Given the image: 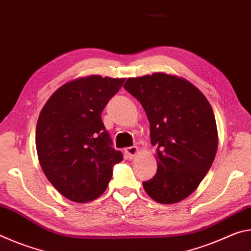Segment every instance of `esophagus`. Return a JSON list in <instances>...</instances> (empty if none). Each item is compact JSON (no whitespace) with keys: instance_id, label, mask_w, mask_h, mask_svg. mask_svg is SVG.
<instances>
[{"instance_id":"34e87169","label":"esophagus","mask_w":251,"mask_h":251,"mask_svg":"<svg viewBox=\"0 0 251 251\" xmlns=\"http://www.w3.org/2000/svg\"><path fill=\"white\" fill-rule=\"evenodd\" d=\"M137 151H138V148L136 147V146H131V147H127L126 150H125V154L127 155V157H128V158H134V157L136 156V154H137Z\"/></svg>"}]
</instances>
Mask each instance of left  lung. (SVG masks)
Returning a JSON list of instances; mask_svg holds the SVG:
<instances>
[{"mask_svg": "<svg viewBox=\"0 0 251 251\" xmlns=\"http://www.w3.org/2000/svg\"><path fill=\"white\" fill-rule=\"evenodd\" d=\"M124 88L145 109L151 143L157 146V173L143 181L144 189L160 203L182 201L201 184L217 152L209 101L188 80L164 73L128 78Z\"/></svg>", "mask_w": 251, "mask_h": 251, "instance_id": "1", "label": "left lung"}]
</instances>
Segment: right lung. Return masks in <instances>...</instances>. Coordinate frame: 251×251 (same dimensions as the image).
I'll list each match as a JSON object with an SVG mask.
<instances>
[{
  "mask_svg": "<svg viewBox=\"0 0 251 251\" xmlns=\"http://www.w3.org/2000/svg\"><path fill=\"white\" fill-rule=\"evenodd\" d=\"M125 78L91 75L63 85L46 101L36 125V151L45 176L75 202L99 198L123 154L113 147L100 114Z\"/></svg>",
  "mask_w": 251,
  "mask_h": 251,
  "instance_id": "right-lung-1",
  "label": "right lung"
}]
</instances>
